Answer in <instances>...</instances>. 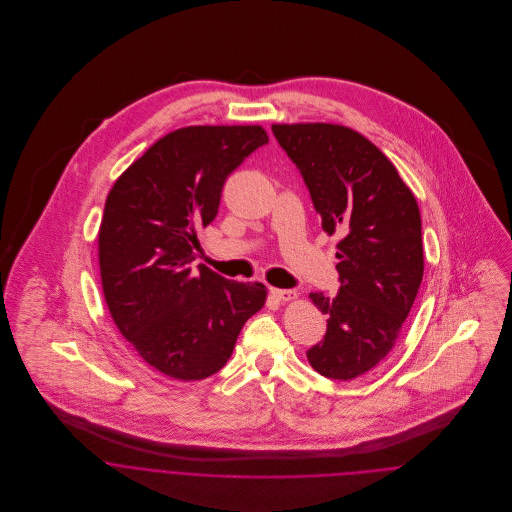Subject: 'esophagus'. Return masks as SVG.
Returning a JSON list of instances; mask_svg holds the SVG:
<instances>
[{
  "label": "esophagus",
  "mask_w": 512,
  "mask_h": 512,
  "mask_svg": "<svg viewBox=\"0 0 512 512\" xmlns=\"http://www.w3.org/2000/svg\"><path fill=\"white\" fill-rule=\"evenodd\" d=\"M270 295L278 301H293L297 299V292L295 290H280V288H270Z\"/></svg>",
  "instance_id": "esophagus-1"
}]
</instances>
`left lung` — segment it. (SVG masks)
Wrapping results in <instances>:
<instances>
[{
    "label": "left lung",
    "instance_id": "8db88e82",
    "mask_svg": "<svg viewBox=\"0 0 512 512\" xmlns=\"http://www.w3.org/2000/svg\"><path fill=\"white\" fill-rule=\"evenodd\" d=\"M299 169L321 226L339 232L335 297L309 293L327 333L307 361L333 380H353L394 347L424 276L418 203L390 159L359 132L337 124H274Z\"/></svg>",
    "mask_w": 512,
    "mask_h": 512
}]
</instances>
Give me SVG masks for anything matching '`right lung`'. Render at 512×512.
I'll return each instance as SVG.
<instances>
[{"label":"right lung","mask_w":512,"mask_h":512,"mask_svg":"<svg viewBox=\"0 0 512 512\" xmlns=\"http://www.w3.org/2000/svg\"><path fill=\"white\" fill-rule=\"evenodd\" d=\"M262 126H189L157 140L114 183L98 232L110 315L138 355L175 380H203L232 355L266 286L191 268L197 228L219 213L226 177L258 147Z\"/></svg>","instance_id":"right-lung-1"}]
</instances>
